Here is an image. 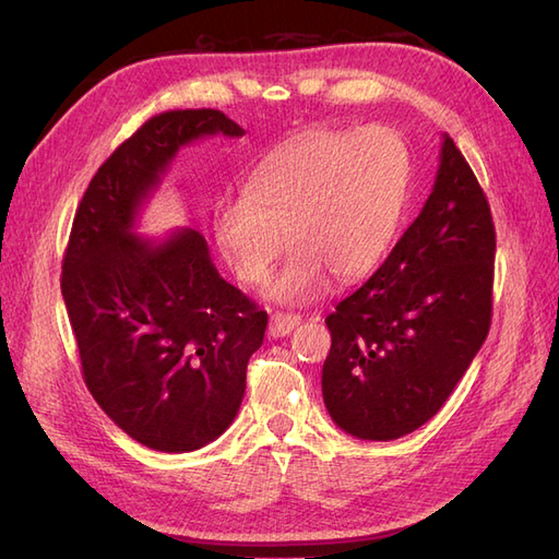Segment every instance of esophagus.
<instances>
[{
  "instance_id": "esophagus-1",
  "label": "esophagus",
  "mask_w": 559,
  "mask_h": 559,
  "mask_svg": "<svg viewBox=\"0 0 559 559\" xmlns=\"http://www.w3.org/2000/svg\"><path fill=\"white\" fill-rule=\"evenodd\" d=\"M298 324H301V316H289V312H275V316L270 318L267 332H270L272 338H280V336L292 334Z\"/></svg>"
}]
</instances>
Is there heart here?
<instances>
[{"label":"heart","instance_id":"obj_1","mask_svg":"<svg viewBox=\"0 0 559 559\" xmlns=\"http://www.w3.org/2000/svg\"><path fill=\"white\" fill-rule=\"evenodd\" d=\"M407 152L384 128L310 130L258 168L241 197L221 201L213 233L243 284H265L284 251H294L270 284L282 304L316 301L330 287L358 282L382 261L407 199Z\"/></svg>","mask_w":559,"mask_h":559}]
</instances>
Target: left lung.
<instances>
[{
  "mask_svg": "<svg viewBox=\"0 0 559 559\" xmlns=\"http://www.w3.org/2000/svg\"><path fill=\"white\" fill-rule=\"evenodd\" d=\"M496 227L484 189L443 134L415 223L358 292L326 316L322 399L338 429L393 441L441 411L486 342Z\"/></svg>",
  "mask_w": 559,
  "mask_h": 559,
  "instance_id": "left-lung-1",
  "label": "left lung"
}]
</instances>
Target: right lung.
<instances>
[{"mask_svg": "<svg viewBox=\"0 0 559 559\" xmlns=\"http://www.w3.org/2000/svg\"><path fill=\"white\" fill-rule=\"evenodd\" d=\"M211 134L241 138L243 128L215 108L148 118L92 177L63 255L85 384L128 437L160 453L199 451L233 425L267 326L197 229L134 235L177 152Z\"/></svg>", "mask_w": 559, "mask_h": 559, "instance_id": "add662e5", "label": "right lung"}]
</instances>
